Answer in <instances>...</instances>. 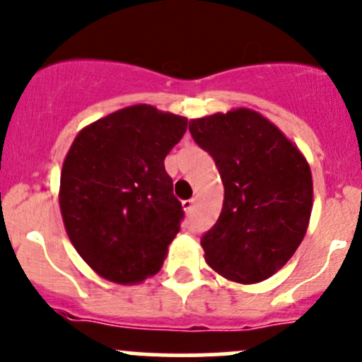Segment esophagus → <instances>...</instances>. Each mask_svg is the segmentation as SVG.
I'll return each mask as SVG.
<instances>
[{
  "label": "esophagus",
  "mask_w": 362,
  "mask_h": 362,
  "mask_svg": "<svg viewBox=\"0 0 362 362\" xmlns=\"http://www.w3.org/2000/svg\"><path fill=\"white\" fill-rule=\"evenodd\" d=\"M194 203H196V199H185V201H182V206H184V210H185V213H191V210H192V206H194Z\"/></svg>",
  "instance_id": "esophagus-1"
}]
</instances>
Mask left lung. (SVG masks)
Segmentation results:
<instances>
[{
    "label": "left lung",
    "mask_w": 362,
    "mask_h": 362,
    "mask_svg": "<svg viewBox=\"0 0 362 362\" xmlns=\"http://www.w3.org/2000/svg\"><path fill=\"white\" fill-rule=\"evenodd\" d=\"M189 130L223 184L218 220L201 238L206 264L235 283H260L290 260L309 227V163L276 124L245 107L191 119Z\"/></svg>",
    "instance_id": "1"
}]
</instances>
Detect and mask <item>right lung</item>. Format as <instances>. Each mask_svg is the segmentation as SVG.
I'll return each instance as SVG.
<instances>
[{
	"label": "right lung",
	"instance_id": "add662e5",
	"mask_svg": "<svg viewBox=\"0 0 362 362\" xmlns=\"http://www.w3.org/2000/svg\"><path fill=\"white\" fill-rule=\"evenodd\" d=\"M187 119L152 105L124 107L88 124L60 175L64 226L98 276L135 284L161 269L184 210L165 170Z\"/></svg>",
	"mask_w": 362,
	"mask_h": 362
}]
</instances>
